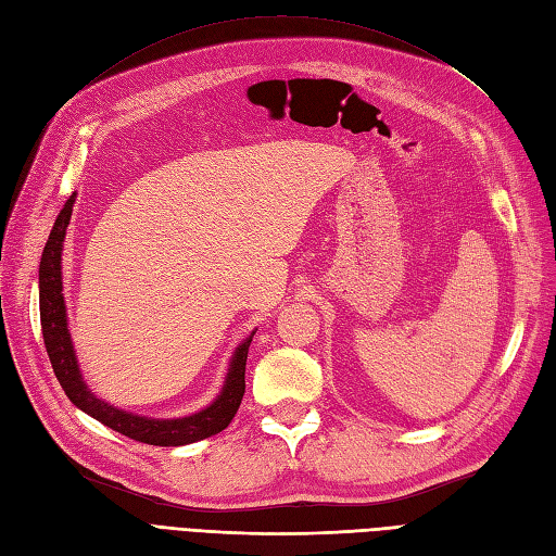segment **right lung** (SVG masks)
<instances>
[{"mask_svg":"<svg viewBox=\"0 0 556 556\" xmlns=\"http://www.w3.org/2000/svg\"><path fill=\"white\" fill-rule=\"evenodd\" d=\"M76 192L66 199L60 215L55 217V225L50 229V237L46 241L41 264H39V313H41V331L48 359L53 364V371L62 384L64 394L70 396L76 408L94 417L97 422L104 427L127 435L139 443L160 445V447H178L190 445L197 441H204L208 435L220 433L229 427V422L237 415L241 399L245 392V362H248V348L252 336L239 343L229 359V368L225 376V384L206 408H201L192 415L185 417H146L129 413L123 408H115L111 403L99 399L88 382L83 380V371L78 366L76 348L72 341L70 319H66V304L62 294V250L66 227L72 220Z\"/></svg>","mask_w":556,"mask_h":556,"instance_id":"obj_1","label":"right lung"}]
</instances>
